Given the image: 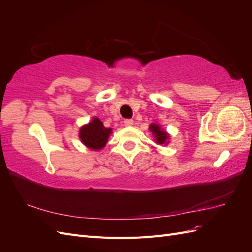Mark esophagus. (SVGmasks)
Instances as JSON below:
<instances>
[{
    "label": "esophagus",
    "instance_id": "1",
    "mask_svg": "<svg viewBox=\"0 0 252 252\" xmlns=\"http://www.w3.org/2000/svg\"><path fill=\"white\" fill-rule=\"evenodd\" d=\"M124 125L127 126V127L132 126V125H133V121H132L131 119H126V120L124 121Z\"/></svg>",
    "mask_w": 252,
    "mask_h": 252
}]
</instances>
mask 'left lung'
<instances>
[{"label":"left lung","instance_id":"left-lung-1","mask_svg":"<svg viewBox=\"0 0 252 252\" xmlns=\"http://www.w3.org/2000/svg\"><path fill=\"white\" fill-rule=\"evenodd\" d=\"M149 128H150V130L152 131V133H154V135L156 136V141H157L158 144H167V143H168L167 141H168V139H169V135L167 134L166 131L162 130L158 125L151 124Z\"/></svg>","mask_w":252,"mask_h":252}]
</instances>
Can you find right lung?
<instances>
[{"instance_id":"right-lung-1","label":"right lung","mask_w":252,"mask_h":252,"mask_svg":"<svg viewBox=\"0 0 252 252\" xmlns=\"http://www.w3.org/2000/svg\"><path fill=\"white\" fill-rule=\"evenodd\" d=\"M110 133L111 128L104 127L102 122L94 118L88 125L81 128L80 138L83 144H85L88 148L98 150L107 143Z\"/></svg>"}]
</instances>
